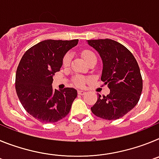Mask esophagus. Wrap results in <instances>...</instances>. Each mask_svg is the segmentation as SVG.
<instances>
[{"mask_svg": "<svg viewBox=\"0 0 159 159\" xmlns=\"http://www.w3.org/2000/svg\"><path fill=\"white\" fill-rule=\"evenodd\" d=\"M85 94H86V92H84V91H82V90H79V91H78V95H84Z\"/></svg>", "mask_w": 159, "mask_h": 159, "instance_id": "34e87169", "label": "esophagus"}]
</instances>
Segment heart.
<instances>
[{
    "instance_id": "heart-1",
    "label": "heart",
    "mask_w": 159,
    "mask_h": 159,
    "mask_svg": "<svg viewBox=\"0 0 159 159\" xmlns=\"http://www.w3.org/2000/svg\"><path fill=\"white\" fill-rule=\"evenodd\" d=\"M83 57H84V60H86L87 62H88L90 60H92V58H96L95 55L93 52L90 51H84L82 53ZM71 60V54L70 52H67L65 54L62 60V64L64 67H68L70 65ZM85 84V79L83 76H77L75 80V84L78 87H83Z\"/></svg>"
}]
</instances>
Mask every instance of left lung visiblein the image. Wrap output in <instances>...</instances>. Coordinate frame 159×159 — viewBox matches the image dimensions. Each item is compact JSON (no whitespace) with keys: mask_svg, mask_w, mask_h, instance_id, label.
<instances>
[{"mask_svg":"<svg viewBox=\"0 0 159 159\" xmlns=\"http://www.w3.org/2000/svg\"><path fill=\"white\" fill-rule=\"evenodd\" d=\"M102 60L101 80L107 84L110 93L98 95L91 107L97 117L107 120L122 118L131 111L140 99L143 79L134 57L127 48L111 39L88 40Z\"/></svg>","mask_w":159,"mask_h":159,"instance_id":"1","label":"left lung"}]
</instances>
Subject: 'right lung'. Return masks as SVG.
<instances>
[{
  "mask_svg": "<svg viewBox=\"0 0 159 159\" xmlns=\"http://www.w3.org/2000/svg\"><path fill=\"white\" fill-rule=\"evenodd\" d=\"M79 40H46L25 52L16 73V92L29 115L40 122L52 123L67 116L77 96L72 88L53 89V75L60 70L64 55Z\"/></svg>",
  "mask_w": 159,
  "mask_h": 159,
  "instance_id": "add662e5",
  "label": "right lung"
}]
</instances>
